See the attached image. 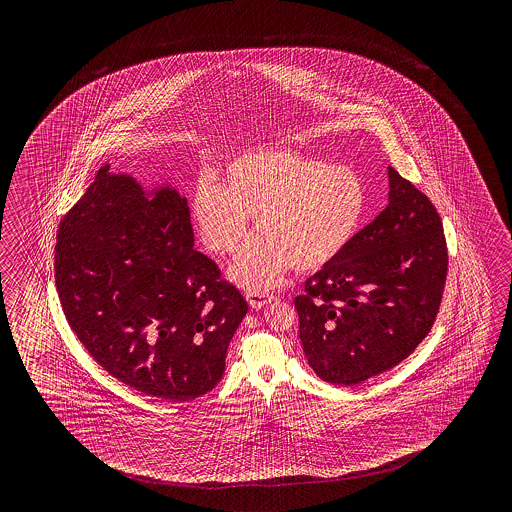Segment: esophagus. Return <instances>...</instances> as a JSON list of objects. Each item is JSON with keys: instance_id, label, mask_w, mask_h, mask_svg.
<instances>
[{"instance_id": "34e87169", "label": "esophagus", "mask_w": 512, "mask_h": 512, "mask_svg": "<svg viewBox=\"0 0 512 512\" xmlns=\"http://www.w3.org/2000/svg\"><path fill=\"white\" fill-rule=\"evenodd\" d=\"M271 300V294L265 293V291H249L247 293V302H249L252 309H261L263 305L269 304Z\"/></svg>"}]
</instances>
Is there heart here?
Listing matches in <instances>:
<instances>
[{
	"label": "heart",
	"instance_id": "b5f03b06",
	"mask_svg": "<svg viewBox=\"0 0 512 512\" xmlns=\"http://www.w3.org/2000/svg\"><path fill=\"white\" fill-rule=\"evenodd\" d=\"M366 208V192L348 166L304 153L260 148L241 153L192 199L199 238L214 254H234L254 218L258 236L234 261L230 276L254 291L280 282L283 272L326 267L348 247Z\"/></svg>",
	"mask_w": 512,
	"mask_h": 512
}]
</instances>
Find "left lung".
Returning a JSON list of instances; mask_svg holds the SVG:
<instances>
[{"instance_id":"obj_1","label":"left lung","mask_w":512,"mask_h":512,"mask_svg":"<svg viewBox=\"0 0 512 512\" xmlns=\"http://www.w3.org/2000/svg\"><path fill=\"white\" fill-rule=\"evenodd\" d=\"M390 203L294 298L300 340L322 381L359 384L392 370L434 326L448 252L432 201L388 168Z\"/></svg>"}]
</instances>
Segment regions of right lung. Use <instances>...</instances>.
<instances>
[{
    "label": "right lung",
    "mask_w": 512,
    "mask_h": 512,
    "mask_svg": "<svg viewBox=\"0 0 512 512\" xmlns=\"http://www.w3.org/2000/svg\"><path fill=\"white\" fill-rule=\"evenodd\" d=\"M55 280L66 320L98 366L172 403L221 381L249 311L216 261L194 249L185 197L170 186L146 194L109 164L60 221Z\"/></svg>",
    "instance_id": "1"
}]
</instances>
